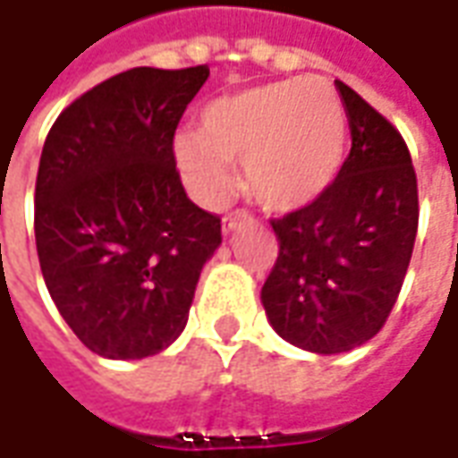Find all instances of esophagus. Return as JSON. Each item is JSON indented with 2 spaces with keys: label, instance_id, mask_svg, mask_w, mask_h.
<instances>
[{
  "label": "esophagus",
  "instance_id": "34e87169",
  "mask_svg": "<svg viewBox=\"0 0 458 458\" xmlns=\"http://www.w3.org/2000/svg\"><path fill=\"white\" fill-rule=\"evenodd\" d=\"M245 220H248V215H245L243 210H235V213H230L223 217V230H225V233H233L235 228H241Z\"/></svg>",
  "mask_w": 458,
  "mask_h": 458
}]
</instances>
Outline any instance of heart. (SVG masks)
<instances>
[{
  "instance_id": "1",
  "label": "heart",
  "mask_w": 458,
  "mask_h": 458,
  "mask_svg": "<svg viewBox=\"0 0 458 458\" xmlns=\"http://www.w3.org/2000/svg\"><path fill=\"white\" fill-rule=\"evenodd\" d=\"M347 144V111L337 88L319 75L256 86L213 101L199 134L174 141L187 190L217 208L235 187L230 162H243L250 198L289 213L322 195L337 177Z\"/></svg>"
}]
</instances>
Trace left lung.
Wrapping results in <instances>:
<instances>
[{"label": "left lung", "mask_w": 458, "mask_h": 458, "mask_svg": "<svg viewBox=\"0 0 458 458\" xmlns=\"http://www.w3.org/2000/svg\"><path fill=\"white\" fill-rule=\"evenodd\" d=\"M352 149L314 202L271 220L278 259L260 289L268 322L319 355L372 339L401 293L418 230V182L401 131L337 81Z\"/></svg>", "instance_id": "8db88e82"}]
</instances>
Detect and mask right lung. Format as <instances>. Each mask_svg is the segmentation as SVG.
Returning <instances> with one entry per match:
<instances>
[{
  "instance_id": "right-lung-1",
  "label": "right lung",
  "mask_w": 458,
  "mask_h": 458,
  "mask_svg": "<svg viewBox=\"0 0 458 458\" xmlns=\"http://www.w3.org/2000/svg\"><path fill=\"white\" fill-rule=\"evenodd\" d=\"M210 68H131L60 114L35 182V243L60 317L90 352L141 360L187 324L220 217L182 187L174 131Z\"/></svg>"
}]
</instances>
